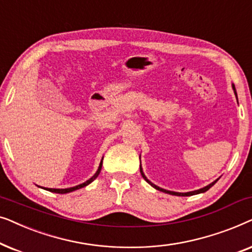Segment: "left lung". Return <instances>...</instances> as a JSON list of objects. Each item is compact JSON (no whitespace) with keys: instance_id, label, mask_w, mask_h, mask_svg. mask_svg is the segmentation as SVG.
<instances>
[{"instance_id":"obj_1","label":"left lung","mask_w":252,"mask_h":252,"mask_svg":"<svg viewBox=\"0 0 252 252\" xmlns=\"http://www.w3.org/2000/svg\"><path fill=\"white\" fill-rule=\"evenodd\" d=\"M233 89H234V91H235V87H234V86H233ZM235 94H236V93H235ZM140 172H141V175H142V178L144 179V180H146V181H147L148 184H149V185L153 186L154 188H156L157 190H159V191H163V192H166V194H170V195H175V196H191V195L199 194V192H204V191H206V190H209V189L211 188L212 186L215 185L217 181H218V179H217V180H216V181H213L212 184H210L209 186H206V187L202 188V189H198V190H195V191H189V192H175V191H170V190H166V189H163V188H159V187H157L156 185H154L153 182H150V181L148 180V179L146 178V175L143 174V172H142V168H141V166H140Z\"/></svg>"}]
</instances>
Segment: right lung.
Returning <instances> with one entry per match:
<instances>
[{
	"label": "right lung",
	"instance_id": "obj_1",
	"mask_svg": "<svg viewBox=\"0 0 252 252\" xmlns=\"http://www.w3.org/2000/svg\"><path fill=\"white\" fill-rule=\"evenodd\" d=\"M103 160V159H102ZM101 168H102V161H101V164H99V166H98V170L96 171V173L93 175V177L89 179V180H87L86 182H84V184H81V185H78V186H75V187H72V188H66V189H53V188H44V189H47V190H49V191H53V192H57V194H66V192H71V191H74V190H77V189H80V188H82V187H86V186L87 185H89L91 184V182H93L95 180L96 178L98 177V174H99V172H101Z\"/></svg>",
	"mask_w": 252,
	"mask_h": 252
}]
</instances>
